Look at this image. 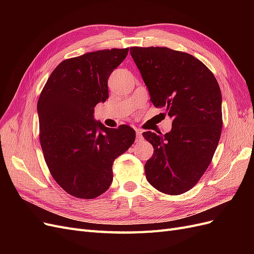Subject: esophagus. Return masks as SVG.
I'll use <instances>...</instances> for the list:
<instances>
[{"instance_id":"esophagus-1","label":"esophagus","mask_w":254,"mask_h":254,"mask_svg":"<svg viewBox=\"0 0 254 254\" xmlns=\"http://www.w3.org/2000/svg\"><path fill=\"white\" fill-rule=\"evenodd\" d=\"M135 132H136V143H139L143 140V135H142V130L140 129H135Z\"/></svg>"}]
</instances>
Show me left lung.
I'll return each instance as SVG.
<instances>
[{"label":"left lung","instance_id":"1","mask_svg":"<svg viewBox=\"0 0 254 254\" xmlns=\"http://www.w3.org/2000/svg\"><path fill=\"white\" fill-rule=\"evenodd\" d=\"M150 102L173 119L171 132H143L153 147L146 179L167 195L194 188L209 167L221 134V93L210 68L188 53L130 48Z\"/></svg>","mask_w":254,"mask_h":254}]
</instances>
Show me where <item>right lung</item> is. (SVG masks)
I'll return each instance as SVG.
<instances>
[{"instance_id": "obj_1", "label": "right lung", "mask_w": 254, "mask_h": 254, "mask_svg": "<svg viewBox=\"0 0 254 254\" xmlns=\"http://www.w3.org/2000/svg\"><path fill=\"white\" fill-rule=\"evenodd\" d=\"M128 51L101 50L64 60L38 99L45 163L58 186L73 197L93 199L104 194L113 180L114 160L135 140L128 125L108 128L93 120L94 107L109 97V76Z\"/></svg>"}]
</instances>
